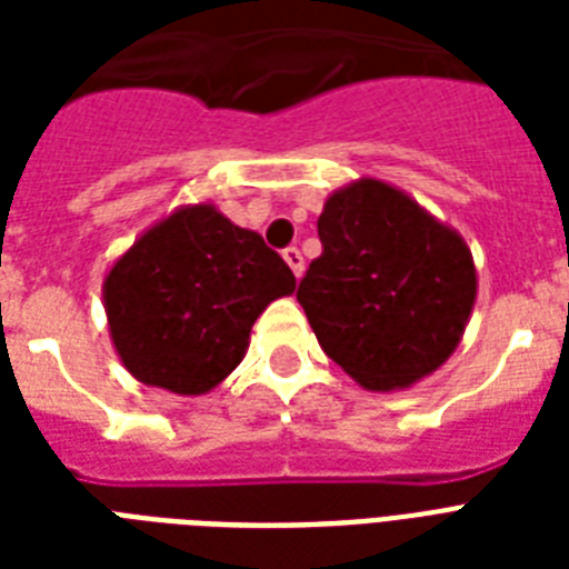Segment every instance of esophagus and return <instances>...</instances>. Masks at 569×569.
I'll use <instances>...</instances> for the list:
<instances>
[{
  "mask_svg": "<svg viewBox=\"0 0 569 569\" xmlns=\"http://www.w3.org/2000/svg\"><path fill=\"white\" fill-rule=\"evenodd\" d=\"M283 259H286V266L292 268V274L301 280L303 277V257H301V250L298 248H286L283 250Z\"/></svg>",
  "mask_w": 569,
  "mask_h": 569,
  "instance_id": "1",
  "label": "esophagus"
}]
</instances>
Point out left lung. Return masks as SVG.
I'll list each match as a JSON object with an SVG mask.
<instances>
[{"label": "left lung", "mask_w": 569, "mask_h": 569, "mask_svg": "<svg viewBox=\"0 0 569 569\" xmlns=\"http://www.w3.org/2000/svg\"><path fill=\"white\" fill-rule=\"evenodd\" d=\"M319 239L298 301L342 372L396 392L455 355L478 295L472 250L455 227L407 191L360 177L328 194Z\"/></svg>", "instance_id": "left-lung-1"}]
</instances>
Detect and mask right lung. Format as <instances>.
<instances>
[{
  "instance_id": "add662e5",
  "label": "right lung",
  "mask_w": 569,
  "mask_h": 569,
  "mask_svg": "<svg viewBox=\"0 0 569 569\" xmlns=\"http://www.w3.org/2000/svg\"><path fill=\"white\" fill-rule=\"evenodd\" d=\"M295 274L262 236L214 203H189L147 227L106 271L102 307L129 375L173 396H206L248 355L268 303Z\"/></svg>"
}]
</instances>
